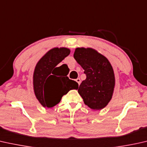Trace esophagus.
Instances as JSON below:
<instances>
[{
	"label": "esophagus",
	"instance_id": "34e87169",
	"mask_svg": "<svg viewBox=\"0 0 147 147\" xmlns=\"http://www.w3.org/2000/svg\"><path fill=\"white\" fill-rule=\"evenodd\" d=\"M76 82H77L79 86H80V84H81V80H80V78H78V79H76Z\"/></svg>",
	"mask_w": 147,
	"mask_h": 147
}]
</instances>
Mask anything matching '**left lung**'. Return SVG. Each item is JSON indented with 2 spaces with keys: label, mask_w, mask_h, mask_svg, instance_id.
Returning <instances> with one entry per match:
<instances>
[{
  "label": "left lung",
  "mask_w": 147,
  "mask_h": 147,
  "mask_svg": "<svg viewBox=\"0 0 147 147\" xmlns=\"http://www.w3.org/2000/svg\"><path fill=\"white\" fill-rule=\"evenodd\" d=\"M74 57L86 76L79 87V94L91 109H102L111 99L114 90L111 65L105 56L92 48H76Z\"/></svg>",
  "instance_id": "1"
}]
</instances>
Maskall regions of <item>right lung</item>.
Returning a JSON list of instances; mask_svg holds the SVG:
<instances>
[{
	"label": "right lung",
	"mask_w": 147,
	"mask_h": 147,
	"mask_svg": "<svg viewBox=\"0 0 147 147\" xmlns=\"http://www.w3.org/2000/svg\"><path fill=\"white\" fill-rule=\"evenodd\" d=\"M70 53L69 49L55 48L38 61L33 76L34 90L37 99L44 107L50 108L59 103L63 95L71 89H77L78 84L69 80L66 74H60L58 63ZM58 75V76H56Z\"/></svg>",
	"instance_id": "add662e5"
}]
</instances>
